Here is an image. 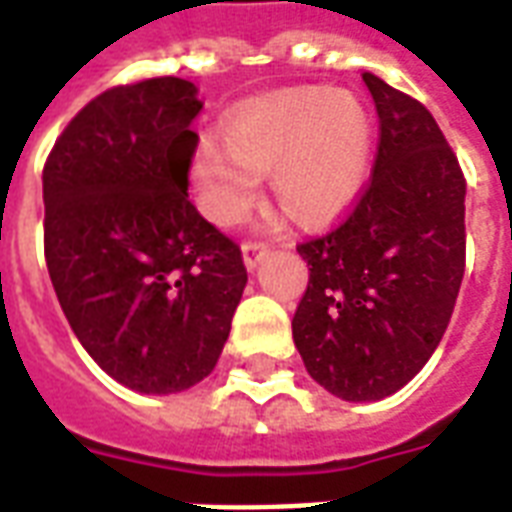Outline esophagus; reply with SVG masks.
<instances>
[{
    "label": "esophagus",
    "instance_id": "esophagus-1",
    "mask_svg": "<svg viewBox=\"0 0 512 512\" xmlns=\"http://www.w3.org/2000/svg\"><path fill=\"white\" fill-rule=\"evenodd\" d=\"M241 255H244L246 271H255V268L260 266V263H263V260L268 257V246L252 244V241H249V244L241 246Z\"/></svg>",
    "mask_w": 512,
    "mask_h": 512
}]
</instances>
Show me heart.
<instances>
[{"mask_svg":"<svg viewBox=\"0 0 512 512\" xmlns=\"http://www.w3.org/2000/svg\"><path fill=\"white\" fill-rule=\"evenodd\" d=\"M372 116L355 94L287 89L246 102L222 124V143L203 138L189 157L200 211L238 225L271 192L304 225H328L361 198L372 162Z\"/></svg>","mask_w":512,"mask_h":512,"instance_id":"1","label":"heart"}]
</instances>
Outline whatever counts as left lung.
Segmentation results:
<instances>
[{
  "instance_id": "8db88e82",
  "label": "left lung",
  "mask_w": 512,
  "mask_h": 512,
  "mask_svg": "<svg viewBox=\"0 0 512 512\" xmlns=\"http://www.w3.org/2000/svg\"><path fill=\"white\" fill-rule=\"evenodd\" d=\"M380 116L374 176L344 225L298 246L309 285L293 342L306 372L344 401H380L426 366L464 276L456 154L418 100L363 73Z\"/></svg>"
}]
</instances>
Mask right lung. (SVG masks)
Wrapping results in <instances>:
<instances>
[{
  "label": "right lung",
  "mask_w": 512,
  "mask_h": 512,
  "mask_svg": "<svg viewBox=\"0 0 512 512\" xmlns=\"http://www.w3.org/2000/svg\"><path fill=\"white\" fill-rule=\"evenodd\" d=\"M184 78L94 97L43 168L45 263L67 323L102 372L168 396L214 372L246 287L238 249L189 203Z\"/></svg>",
  "instance_id": "right-lung-1"
}]
</instances>
